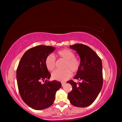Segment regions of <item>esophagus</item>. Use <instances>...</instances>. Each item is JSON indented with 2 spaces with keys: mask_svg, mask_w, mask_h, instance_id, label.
<instances>
[{
  "mask_svg": "<svg viewBox=\"0 0 122 122\" xmlns=\"http://www.w3.org/2000/svg\"><path fill=\"white\" fill-rule=\"evenodd\" d=\"M65 84H66L65 82H62V83H61V84H62V86H64V85H65Z\"/></svg>",
  "mask_w": 122,
  "mask_h": 122,
  "instance_id": "obj_1",
  "label": "esophagus"
}]
</instances>
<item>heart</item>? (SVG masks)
Here are the masks:
<instances>
[{"label": "heart", "instance_id": "obj_1", "mask_svg": "<svg viewBox=\"0 0 122 122\" xmlns=\"http://www.w3.org/2000/svg\"><path fill=\"white\" fill-rule=\"evenodd\" d=\"M57 55L60 58L65 60L63 71H55L51 74L53 80L57 81H65L71 77V72L76 74L81 67V61L75 57V55L71 49L65 48L57 51ZM45 65L49 71H53L55 67V59L53 55H48L45 59Z\"/></svg>", "mask_w": 122, "mask_h": 122}]
</instances>
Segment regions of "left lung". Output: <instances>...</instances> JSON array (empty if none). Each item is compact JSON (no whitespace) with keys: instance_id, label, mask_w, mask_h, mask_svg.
Here are the masks:
<instances>
[{"instance_id":"1","label":"left lung","mask_w":122,"mask_h":122,"mask_svg":"<svg viewBox=\"0 0 122 122\" xmlns=\"http://www.w3.org/2000/svg\"><path fill=\"white\" fill-rule=\"evenodd\" d=\"M70 48L76 51L81 59V67L74 78L76 83L69 80L72 86L68 98L72 105L77 107L89 106L98 96L103 86L102 63L97 54L86 45L81 44L71 45Z\"/></svg>"}]
</instances>
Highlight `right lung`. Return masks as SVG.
Returning <instances> with one entry per match:
<instances>
[{"label": "right lung", "mask_w": 122, "mask_h": 122, "mask_svg": "<svg viewBox=\"0 0 122 122\" xmlns=\"http://www.w3.org/2000/svg\"><path fill=\"white\" fill-rule=\"evenodd\" d=\"M54 50V47L44 45L29 49L22 56L16 69L20 96L27 105L35 110L51 107L56 92L61 87V82L48 81L51 75L45 65V59ZM42 81H45L44 84Z\"/></svg>", "instance_id": "1"}]
</instances>
